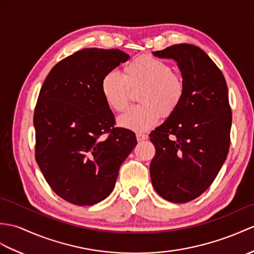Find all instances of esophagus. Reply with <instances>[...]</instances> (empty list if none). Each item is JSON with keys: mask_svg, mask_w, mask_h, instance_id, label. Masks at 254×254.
<instances>
[{"mask_svg": "<svg viewBox=\"0 0 254 254\" xmlns=\"http://www.w3.org/2000/svg\"><path fill=\"white\" fill-rule=\"evenodd\" d=\"M136 138H137V140H138V141H140V140H145V139L148 138V135H147V134H144V133H136Z\"/></svg>", "mask_w": 254, "mask_h": 254, "instance_id": "esophagus-1", "label": "esophagus"}]
</instances>
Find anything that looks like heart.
I'll use <instances>...</instances> for the list:
<instances>
[{"label":"heart","mask_w":254,"mask_h":254,"mask_svg":"<svg viewBox=\"0 0 254 254\" xmlns=\"http://www.w3.org/2000/svg\"><path fill=\"white\" fill-rule=\"evenodd\" d=\"M167 62L152 56H140L127 63L123 74L115 70L102 80V94L109 107L117 113L127 109L133 91L140 90L137 107L129 109L118 120L123 128L145 132L157 125L160 115L172 116L185 94V82L172 71Z\"/></svg>","instance_id":"obj_1"}]
</instances>
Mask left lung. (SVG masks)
I'll return each mask as SVG.
<instances>
[{"instance_id":"obj_1","label":"left lung","mask_w":254,"mask_h":254,"mask_svg":"<svg viewBox=\"0 0 254 254\" xmlns=\"http://www.w3.org/2000/svg\"><path fill=\"white\" fill-rule=\"evenodd\" d=\"M154 55L178 63L185 94L175 113L149 134L156 148L150 178L163 199L185 203L208 190L226 160L232 127L228 90L219 67L198 46L176 44Z\"/></svg>"}]
</instances>
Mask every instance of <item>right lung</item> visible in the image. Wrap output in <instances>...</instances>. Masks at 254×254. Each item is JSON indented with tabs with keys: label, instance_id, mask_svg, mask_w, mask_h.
Returning <instances> with one entry per match:
<instances>
[{
	"label": "right lung",
	"instance_id": "add662e5",
	"mask_svg": "<svg viewBox=\"0 0 254 254\" xmlns=\"http://www.w3.org/2000/svg\"><path fill=\"white\" fill-rule=\"evenodd\" d=\"M128 57L117 49L78 51L52 68L40 90L33 116L35 160L52 190L72 204L107 198L137 144L132 131L115 127L100 88L105 74Z\"/></svg>",
	"mask_w": 254,
	"mask_h": 254
}]
</instances>
